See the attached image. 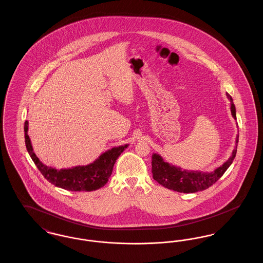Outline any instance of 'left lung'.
I'll use <instances>...</instances> for the list:
<instances>
[{
	"instance_id": "left-lung-1",
	"label": "left lung",
	"mask_w": 263,
	"mask_h": 263,
	"mask_svg": "<svg viewBox=\"0 0 263 263\" xmlns=\"http://www.w3.org/2000/svg\"><path fill=\"white\" fill-rule=\"evenodd\" d=\"M228 99L231 100V111L235 119L236 107L232 97L227 93ZM238 142V135L236 143ZM237 154V146L233 152L232 157L222 166L215 170L211 174L181 171L179 167H175L170 163H165L161 156L154 154L152 156V173L153 177L163 187L175 190L183 193H193L210 187L218 179L225 174L228 167L233 163Z\"/></svg>"
}]
</instances>
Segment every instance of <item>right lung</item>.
Instances as JSON below:
<instances>
[{
    "mask_svg": "<svg viewBox=\"0 0 263 263\" xmlns=\"http://www.w3.org/2000/svg\"><path fill=\"white\" fill-rule=\"evenodd\" d=\"M27 121H25V146L39 172L55 186L71 191H92L104 186L112 174L113 165L117 158L127 148V145L112 148L111 150L103 153L99 159H97V161L88 165L56 170L44 165L39 161L32 151L30 139L27 135Z\"/></svg>",
    "mask_w": 263,
    "mask_h": 263,
    "instance_id": "right-lung-1",
    "label": "right lung"
}]
</instances>
